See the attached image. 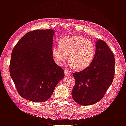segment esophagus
<instances>
[{
  "label": "esophagus",
  "instance_id": "1",
  "mask_svg": "<svg viewBox=\"0 0 126 126\" xmlns=\"http://www.w3.org/2000/svg\"><path fill=\"white\" fill-rule=\"evenodd\" d=\"M70 72L68 70H64V75L66 76H70Z\"/></svg>",
  "mask_w": 126,
  "mask_h": 126
}]
</instances>
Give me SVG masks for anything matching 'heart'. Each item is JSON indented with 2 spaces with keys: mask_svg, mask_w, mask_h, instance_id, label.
<instances>
[{
  "mask_svg": "<svg viewBox=\"0 0 126 126\" xmlns=\"http://www.w3.org/2000/svg\"><path fill=\"white\" fill-rule=\"evenodd\" d=\"M96 47L90 40L79 36L64 37L59 45L52 48V54L55 63L63 65L68 58V64L71 68L77 67L78 70L87 68L93 62Z\"/></svg>",
  "mask_w": 126,
  "mask_h": 126,
  "instance_id": "obj_1",
  "label": "heart"
}]
</instances>
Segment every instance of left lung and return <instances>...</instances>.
Returning <instances> with one entry per match:
<instances>
[{
    "label": "left lung",
    "mask_w": 126,
    "mask_h": 126,
    "mask_svg": "<svg viewBox=\"0 0 126 126\" xmlns=\"http://www.w3.org/2000/svg\"><path fill=\"white\" fill-rule=\"evenodd\" d=\"M115 64V59L107 44L97 40L93 62L84 70L72 74L75 80L71 93L73 99L83 106L100 101L113 81Z\"/></svg>",
    "instance_id": "8db88e82"
}]
</instances>
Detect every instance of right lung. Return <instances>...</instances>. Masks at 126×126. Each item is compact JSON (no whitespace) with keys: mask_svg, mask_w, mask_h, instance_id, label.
Listing matches in <instances>:
<instances>
[{"mask_svg":"<svg viewBox=\"0 0 126 126\" xmlns=\"http://www.w3.org/2000/svg\"><path fill=\"white\" fill-rule=\"evenodd\" d=\"M52 29L36 30L22 37L11 55V78L20 96L33 102H45L64 77V71L52 54Z\"/></svg>","mask_w":126,"mask_h":126,"instance_id":"1","label":"right lung"}]
</instances>
